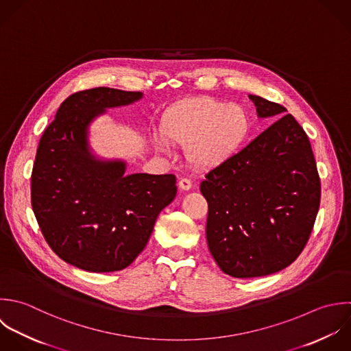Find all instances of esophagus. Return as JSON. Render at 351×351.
<instances>
[{
  "label": "esophagus",
  "mask_w": 351,
  "mask_h": 351,
  "mask_svg": "<svg viewBox=\"0 0 351 351\" xmlns=\"http://www.w3.org/2000/svg\"><path fill=\"white\" fill-rule=\"evenodd\" d=\"M191 187H193L191 180H189V179H180V180H179V189H180V190L189 191V190H191Z\"/></svg>",
  "instance_id": "34e87169"
}]
</instances>
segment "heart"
<instances>
[{
	"mask_svg": "<svg viewBox=\"0 0 351 351\" xmlns=\"http://www.w3.org/2000/svg\"><path fill=\"white\" fill-rule=\"evenodd\" d=\"M153 134L157 150L169 153V142L184 146V157L198 169H213L231 160L249 132L247 112L238 104L213 97L180 101L162 114Z\"/></svg>",
	"mask_w": 351,
	"mask_h": 351,
	"instance_id": "b5f03b06",
	"label": "heart"
}]
</instances>
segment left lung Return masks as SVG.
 <instances>
[{
	"mask_svg": "<svg viewBox=\"0 0 351 351\" xmlns=\"http://www.w3.org/2000/svg\"><path fill=\"white\" fill-rule=\"evenodd\" d=\"M260 119L276 121L206 173V241L219 268L239 279L289 267L312 232L322 195L308 135L287 109L249 94Z\"/></svg>",
	"mask_w": 351,
	"mask_h": 351,
	"instance_id": "left-lung-1",
	"label": "left lung"
}]
</instances>
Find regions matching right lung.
Segmentation results:
<instances>
[{
    "instance_id": "1",
    "label": "right lung",
    "mask_w": 351,
    "mask_h": 351,
    "mask_svg": "<svg viewBox=\"0 0 351 351\" xmlns=\"http://www.w3.org/2000/svg\"><path fill=\"white\" fill-rule=\"evenodd\" d=\"M141 91L97 87L69 95L45 130L31 175V205L51 250L87 272L127 268L145 249L157 216L176 197V178L131 173L119 158L98 157L91 123L131 105Z\"/></svg>"
}]
</instances>
